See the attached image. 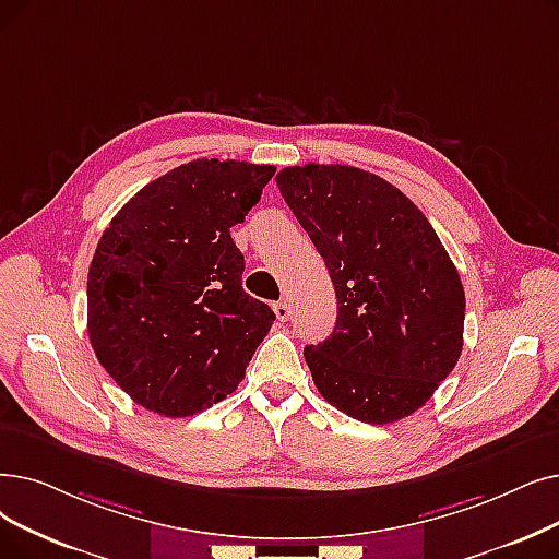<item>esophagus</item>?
Instances as JSON below:
<instances>
[{
  "label": "esophagus",
  "instance_id": "34e87169",
  "mask_svg": "<svg viewBox=\"0 0 559 559\" xmlns=\"http://www.w3.org/2000/svg\"><path fill=\"white\" fill-rule=\"evenodd\" d=\"M274 312H276V318H278V322H287L289 320V304L287 301H276L274 304Z\"/></svg>",
  "mask_w": 559,
  "mask_h": 559
}]
</instances>
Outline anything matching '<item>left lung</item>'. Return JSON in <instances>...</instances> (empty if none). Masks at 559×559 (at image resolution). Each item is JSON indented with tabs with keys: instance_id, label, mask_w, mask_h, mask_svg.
Masks as SVG:
<instances>
[{
	"instance_id": "obj_1",
	"label": "left lung",
	"mask_w": 559,
	"mask_h": 559,
	"mask_svg": "<svg viewBox=\"0 0 559 559\" xmlns=\"http://www.w3.org/2000/svg\"><path fill=\"white\" fill-rule=\"evenodd\" d=\"M276 185L335 287L333 333L304 349L314 385L360 423L411 416L464 347V285L439 235L397 187L356 166H287Z\"/></svg>"
}]
</instances>
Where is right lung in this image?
I'll return each mask as SVG.
<instances>
[{
  "instance_id": "right-lung-1",
  "label": "right lung",
  "mask_w": 559,
  "mask_h": 559,
  "mask_svg": "<svg viewBox=\"0 0 559 559\" xmlns=\"http://www.w3.org/2000/svg\"><path fill=\"white\" fill-rule=\"evenodd\" d=\"M276 168L193 159L120 207L86 281L88 340L100 366L143 408L185 418L245 379L274 310L241 287L245 222Z\"/></svg>"
}]
</instances>
